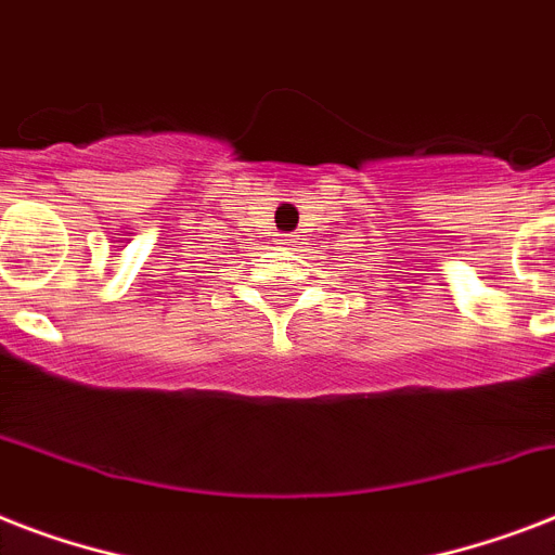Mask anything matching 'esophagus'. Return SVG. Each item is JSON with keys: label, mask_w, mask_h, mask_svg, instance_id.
Returning <instances> with one entry per match:
<instances>
[{"label": "esophagus", "mask_w": 555, "mask_h": 555, "mask_svg": "<svg viewBox=\"0 0 555 555\" xmlns=\"http://www.w3.org/2000/svg\"><path fill=\"white\" fill-rule=\"evenodd\" d=\"M279 244H282V247H291V244H294V238H291V235H282V238H279Z\"/></svg>", "instance_id": "1"}]
</instances>
